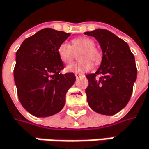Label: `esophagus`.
I'll return each instance as SVG.
<instances>
[{
	"label": "esophagus",
	"mask_w": 149,
	"mask_h": 149,
	"mask_svg": "<svg viewBox=\"0 0 149 149\" xmlns=\"http://www.w3.org/2000/svg\"><path fill=\"white\" fill-rule=\"evenodd\" d=\"M75 76H76V78H78V77H80L81 76H83V74L78 73V72H76V73H75Z\"/></svg>",
	"instance_id": "34e87169"
}]
</instances>
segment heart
<instances>
[{"mask_svg": "<svg viewBox=\"0 0 149 149\" xmlns=\"http://www.w3.org/2000/svg\"><path fill=\"white\" fill-rule=\"evenodd\" d=\"M79 59L82 60L66 67V71L70 72L82 73L88 72L93 68L92 61L95 64H100L102 59L100 51L94 46V41L88 37H78L72 40V45L67 43H61L57 49L60 59L65 64L73 61L76 57V52L80 51Z\"/></svg>", "mask_w": 149, "mask_h": 149, "instance_id": "obj_1", "label": "heart"}]
</instances>
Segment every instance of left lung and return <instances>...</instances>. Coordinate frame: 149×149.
Segmentation results:
<instances>
[{
  "instance_id": "1",
  "label": "left lung",
  "mask_w": 149,
  "mask_h": 149,
  "mask_svg": "<svg viewBox=\"0 0 149 149\" xmlns=\"http://www.w3.org/2000/svg\"><path fill=\"white\" fill-rule=\"evenodd\" d=\"M85 34L98 40L103 52L97 72L86 76L87 101L95 112L113 116L127 105L132 96L136 79L135 58L127 43L109 31L98 29Z\"/></svg>"
}]
</instances>
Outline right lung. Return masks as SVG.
Returning <instances> with one entry per match:
<instances>
[{"label": "right lung", "mask_w": 149, "mask_h": 149, "mask_svg": "<svg viewBox=\"0 0 149 149\" xmlns=\"http://www.w3.org/2000/svg\"><path fill=\"white\" fill-rule=\"evenodd\" d=\"M69 33L44 29L27 38L16 52L14 81L22 107L36 117L60 112L73 85V72L60 73L64 65L57 49Z\"/></svg>", "instance_id": "1"}]
</instances>
